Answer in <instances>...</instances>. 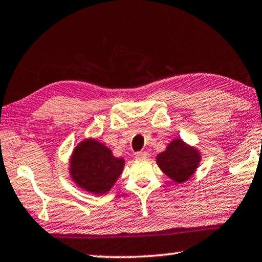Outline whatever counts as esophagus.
I'll return each mask as SVG.
<instances>
[{
	"instance_id": "34e87169",
	"label": "esophagus",
	"mask_w": 262,
	"mask_h": 262,
	"mask_svg": "<svg viewBox=\"0 0 262 262\" xmlns=\"http://www.w3.org/2000/svg\"><path fill=\"white\" fill-rule=\"evenodd\" d=\"M148 158H149V154H148L147 151H136L135 153V159L138 160H144Z\"/></svg>"
}]
</instances>
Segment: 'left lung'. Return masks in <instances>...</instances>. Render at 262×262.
Returning <instances> with one entry per match:
<instances>
[{"label": "left lung", "mask_w": 262, "mask_h": 262, "mask_svg": "<svg viewBox=\"0 0 262 262\" xmlns=\"http://www.w3.org/2000/svg\"><path fill=\"white\" fill-rule=\"evenodd\" d=\"M156 161L163 173L175 182H183L192 177L198 168L200 155L181 140H174L165 151L158 155Z\"/></svg>", "instance_id": "left-lung-1"}]
</instances>
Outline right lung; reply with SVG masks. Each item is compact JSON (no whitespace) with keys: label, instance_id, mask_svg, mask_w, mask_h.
Masks as SVG:
<instances>
[{"label":"right lung","instance_id":"1","mask_svg":"<svg viewBox=\"0 0 262 262\" xmlns=\"http://www.w3.org/2000/svg\"><path fill=\"white\" fill-rule=\"evenodd\" d=\"M124 160L95 140H85L74 150L70 162L73 180L93 194L108 192L123 169Z\"/></svg>","mask_w":262,"mask_h":262}]
</instances>
